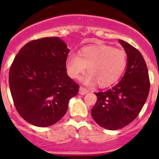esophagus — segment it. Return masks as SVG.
Returning <instances> with one entry per match:
<instances>
[{"label":"esophagus","instance_id":"34e87169","mask_svg":"<svg viewBox=\"0 0 159 159\" xmlns=\"http://www.w3.org/2000/svg\"><path fill=\"white\" fill-rule=\"evenodd\" d=\"M89 92L88 89H86L84 87H80L79 89V94H85L86 93Z\"/></svg>","mask_w":159,"mask_h":159}]
</instances>
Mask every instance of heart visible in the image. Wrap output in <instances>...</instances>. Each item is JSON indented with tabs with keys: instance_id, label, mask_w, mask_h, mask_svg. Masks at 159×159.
Segmentation results:
<instances>
[{
	"instance_id": "1",
	"label": "heart",
	"mask_w": 159,
	"mask_h": 159,
	"mask_svg": "<svg viewBox=\"0 0 159 159\" xmlns=\"http://www.w3.org/2000/svg\"><path fill=\"white\" fill-rule=\"evenodd\" d=\"M126 54L124 50L109 45L87 46L79 54L70 52L67 57L66 68L72 78H78L85 71L84 84L91 85L98 82L100 86H108L118 81L126 67Z\"/></svg>"
}]
</instances>
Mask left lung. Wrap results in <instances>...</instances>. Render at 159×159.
Masks as SVG:
<instances>
[{
	"instance_id": "8db88e82",
	"label": "left lung",
	"mask_w": 159,
	"mask_h": 159,
	"mask_svg": "<svg viewBox=\"0 0 159 159\" xmlns=\"http://www.w3.org/2000/svg\"><path fill=\"white\" fill-rule=\"evenodd\" d=\"M118 41L128 56L126 71L112 89L95 93L97 102L91 109L95 122L108 130L122 129L132 122L143 108L150 89L143 56L129 43Z\"/></svg>"
}]
</instances>
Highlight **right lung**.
Masks as SVG:
<instances>
[{
  "label": "right lung",
  "instance_id": "1",
  "mask_svg": "<svg viewBox=\"0 0 159 159\" xmlns=\"http://www.w3.org/2000/svg\"><path fill=\"white\" fill-rule=\"evenodd\" d=\"M67 44L58 37L33 40L20 48L9 70L14 106L28 123L48 127L68 110L79 85L68 77Z\"/></svg>",
  "mask_w": 159,
  "mask_h": 159
}]
</instances>
